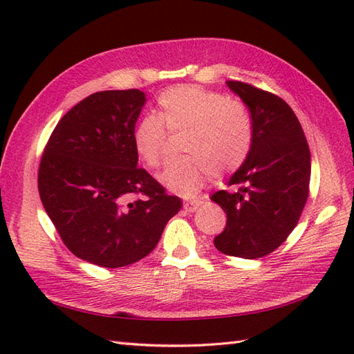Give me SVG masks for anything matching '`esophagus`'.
I'll list each match as a JSON object with an SVG mask.
<instances>
[{
  "label": "esophagus",
  "mask_w": 354,
  "mask_h": 354,
  "mask_svg": "<svg viewBox=\"0 0 354 354\" xmlns=\"http://www.w3.org/2000/svg\"><path fill=\"white\" fill-rule=\"evenodd\" d=\"M201 205H202V201H199V199L187 201V202H184V209L189 213H193V212H196Z\"/></svg>",
  "instance_id": "obj_1"
}]
</instances>
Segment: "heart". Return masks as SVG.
I'll use <instances>...</instances> for the list:
<instances>
[{
    "label": "heart",
    "mask_w": 354,
    "mask_h": 354,
    "mask_svg": "<svg viewBox=\"0 0 354 354\" xmlns=\"http://www.w3.org/2000/svg\"><path fill=\"white\" fill-rule=\"evenodd\" d=\"M158 117L146 115L132 131V145L149 167L161 161L165 129L185 132L183 150L192 153L171 161L160 173L169 190L193 196L217 171L237 170L252 145L250 112L237 100L196 85H178L158 95Z\"/></svg>",
    "instance_id": "1"
}]
</instances>
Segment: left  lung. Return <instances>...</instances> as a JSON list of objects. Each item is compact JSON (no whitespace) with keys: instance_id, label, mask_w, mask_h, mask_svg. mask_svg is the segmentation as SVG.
I'll list each match as a JSON object with an SVG mask.
<instances>
[{"instance_id":"obj_1","label":"left lung","mask_w":354,"mask_h":354,"mask_svg":"<svg viewBox=\"0 0 354 354\" xmlns=\"http://www.w3.org/2000/svg\"><path fill=\"white\" fill-rule=\"evenodd\" d=\"M227 85L250 109L252 145L228 183L237 190L212 196L227 213V227L214 237V246L232 257L260 259L297 227L309 198L310 150L295 112L281 97L245 82Z\"/></svg>"}]
</instances>
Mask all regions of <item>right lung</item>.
Returning <instances> with one entry per match:
<instances>
[{"mask_svg":"<svg viewBox=\"0 0 354 354\" xmlns=\"http://www.w3.org/2000/svg\"><path fill=\"white\" fill-rule=\"evenodd\" d=\"M145 103L140 89L88 95L61 118L41 158L45 212L76 257L102 268L145 259L183 205L138 167L132 131Z\"/></svg>","mask_w":354,"mask_h":354,"instance_id":"obj_1","label":"right lung"}]
</instances>
